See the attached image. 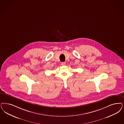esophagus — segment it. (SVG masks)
Returning <instances> with one entry per match:
<instances>
[{"mask_svg": "<svg viewBox=\"0 0 124 124\" xmlns=\"http://www.w3.org/2000/svg\"><path fill=\"white\" fill-rule=\"evenodd\" d=\"M61 64L62 65V66H64L65 65V63L64 62H62L61 63Z\"/></svg>", "mask_w": 124, "mask_h": 124, "instance_id": "1", "label": "esophagus"}]
</instances>
